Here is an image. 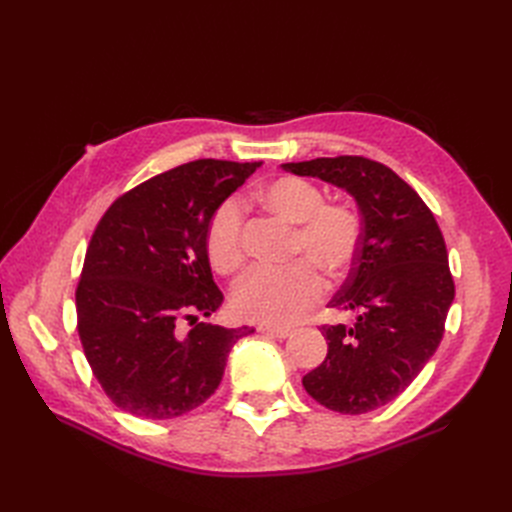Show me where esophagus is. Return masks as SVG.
<instances>
[{
    "label": "esophagus",
    "instance_id": "obj_1",
    "mask_svg": "<svg viewBox=\"0 0 512 512\" xmlns=\"http://www.w3.org/2000/svg\"><path fill=\"white\" fill-rule=\"evenodd\" d=\"M260 333H267V335H271V337H280V339H284V337H288L292 331L290 329H284V327H260L258 329Z\"/></svg>",
    "mask_w": 512,
    "mask_h": 512
}]
</instances>
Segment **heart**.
<instances>
[{
	"instance_id": "1",
	"label": "heart",
	"mask_w": 512,
	"mask_h": 512,
	"mask_svg": "<svg viewBox=\"0 0 512 512\" xmlns=\"http://www.w3.org/2000/svg\"><path fill=\"white\" fill-rule=\"evenodd\" d=\"M256 203L292 226L286 269H254L232 292V307L243 320L284 327L307 314L324 294V280L342 282L354 267L363 239V220L354 205L324 200L322 190L299 177L273 179L256 192ZM211 267L232 275L245 265L241 207L224 200L205 228Z\"/></svg>"
}]
</instances>
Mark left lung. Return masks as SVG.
<instances>
[{"mask_svg": "<svg viewBox=\"0 0 512 512\" xmlns=\"http://www.w3.org/2000/svg\"><path fill=\"white\" fill-rule=\"evenodd\" d=\"M284 168L344 188L361 209L359 256L329 303L356 320L322 324L327 359L303 386L329 410L371 412L404 393L442 342L455 299L442 230L423 198L380 162L337 156Z\"/></svg>", "mask_w": 512, "mask_h": 512, "instance_id": "1", "label": "left lung"}]
</instances>
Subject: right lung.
<instances>
[{"label":"right lung","instance_id":"obj_1","mask_svg":"<svg viewBox=\"0 0 512 512\" xmlns=\"http://www.w3.org/2000/svg\"><path fill=\"white\" fill-rule=\"evenodd\" d=\"M262 162L196 160L121 194L91 235L76 329L106 397L123 412L175 418L218 389L230 348L252 327L198 322L224 301L205 252L211 213ZM195 327L188 336L178 324Z\"/></svg>","mask_w":512,"mask_h":512}]
</instances>
